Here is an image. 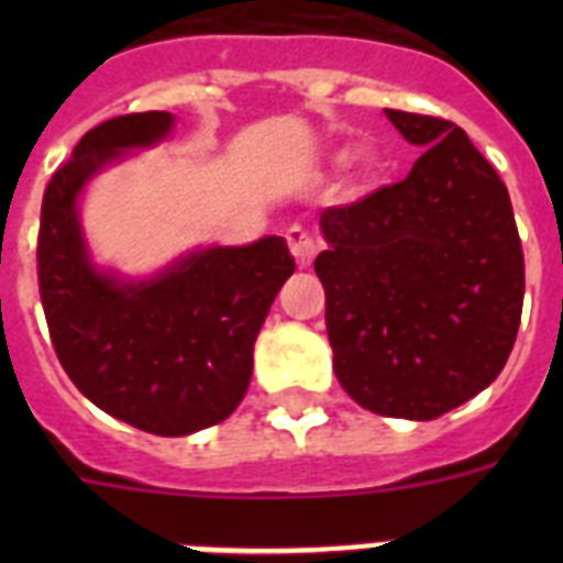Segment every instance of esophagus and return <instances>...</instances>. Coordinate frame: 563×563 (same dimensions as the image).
I'll return each instance as SVG.
<instances>
[{"label":"esophagus","mask_w":563,"mask_h":563,"mask_svg":"<svg viewBox=\"0 0 563 563\" xmlns=\"http://www.w3.org/2000/svg\"><path fill=\"white\" fill-rule=\"evenodd\" d=\"M287 247H290V253L296 256L298 267H310L312 258L321 251V242L301 225H292L290 231H287Z\"/></svg>","instance_id":"esophagus-1"}]
</instances>
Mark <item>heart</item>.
<instances>
[{
    "label": "heart",
    "mask_w": 563,
    "mask_h": 563,
    "mask_svg": "<svg viewBox=\"0 0 563 563\" xmlns=\"http://www.w3.org/2000/svg\"><path fill=\"white\" fill-rule=\"evenodd\" d=\"M346 166H350L355 174H361V177H366V174H372L377 168V157L375 152L366 146L352 148V152L346 154Z\"/></svg>",
    "instance_id": "obj_1"
}]
</instances>
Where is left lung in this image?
<instances>
[{
	"label": "left lung",
	"instance_id": "1",
	"mask_svg": "<svg viewBox=\"0 0 563 563\" xmlns=\"http://www.w3.org/2000/svg\"><path fill=\"white\" fill-rule=\"evenodd\" d=\"M426 146L409 177L327 208L332 369L383 417L434 420L505 369L525 301V253L510 194L456 123L386 109Z\"/></svg>",
	"mask_w": 563,
	"mask_h": 563
}]
</instances>
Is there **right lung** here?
Segmentation results:
<instances>
[{
    "instance_id": "obj_1",
    "label": "right lung",
    "mask_w": 563,
    "mask_h": 563,
    "mask_svg": "<svg viewBox=\"0 0 563 563\" xmlns=\"http://www.w3.org/2000/svg\"><path fill=\"white\" fill-rule=\"evenodd\" d=\"M168 112L103 121L49 177L38 225V292L49 341L69 380L98 409L157 437H186L236 409L253 343L296 271L287 242L208 247L146 282L96 271L78 225V194L126 148L163 141Z\"/></svg>"
}]
</instances>
